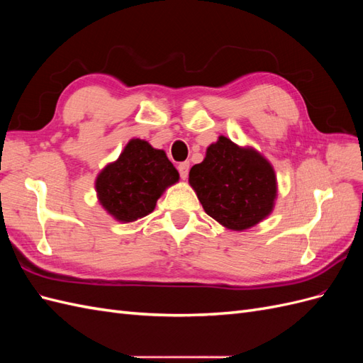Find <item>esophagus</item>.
Listing matches in <instances>:
<instances>
[{
  "mask_svg": "<svg viewBox=\"0 0 363 363\" xmlns=\"http://www.w3.org/2000/svg\"><path fill=\"white\" fill-rule=\"evenodd\" d=\"M177 168H179V172H180V177H182L183 180L188 179V174H189V162H182Z\"/></svg>",
  "mask_w": 363,
  "mask_h": 363,
  "instance_id": "obj_1",
  "label": "esophagus"
}]
</instances>
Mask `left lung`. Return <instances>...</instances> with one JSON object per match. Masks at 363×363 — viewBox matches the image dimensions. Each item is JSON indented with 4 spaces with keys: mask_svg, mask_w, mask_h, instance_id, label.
I'll return each instance as SVG.
<instances>
[{
    "mask_svg": "<svg viewBox=\"0 0 363 363\" xmlns=\"http://www.w3.org/2000/svg\"><path fill=\"white\" fill-rule=\"evenodd\" d=\"M189 184L204 212L230 230H247L274 208L277 179L272 164L251 147L225 136L208 145L206 157L189 171Z\"/></svg>",
    "mask_w": 363,
    "mask_h": 363,
    "instance_id": "left-lung-1",
    "label": "left lung"
}]
</instances>
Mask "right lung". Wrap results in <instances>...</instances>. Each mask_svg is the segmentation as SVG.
<instances>
[{"label":"right lung","instance_id":"add662e5","mask_svg":"<svg viewBox=\"0 0 363 363\" xmlns=\"http://www.w3.org/2000/svg\"><path fill=\"white\" fill-rule=\"evenodd\" d=\"M180 179L163 150L131 139L119 157L98 174L95 189L104 211L119 223H133L155 211L164 189Z\"/></svg>","mask_w":363,"mask_h":363}]
</instances>
